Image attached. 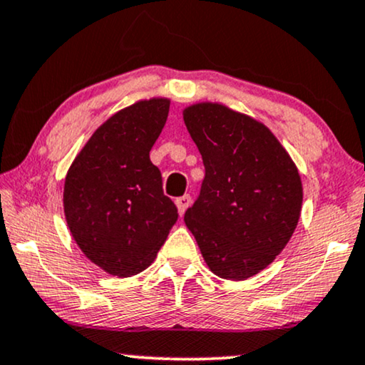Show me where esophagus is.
Returning <instances> with one entry per match:
<instances>
[{"mask_svg":"<svg viewBox=\"0 0 365 365\" xmlns=\"http://www.w3.org/2000/svg\"><path fill=\"white\" fill-rule=\"evenodd\" d=\"M175 204H177V209L180 212V215H183V214H185V210L188 209V205L192 204V197L187 193V195L178 197L177 200H175Z\"/></svg>","mask_w":365,"mask_h":365,"instance_id":"1","label":"esophagus"}]
</instances>
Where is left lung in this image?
Returning <instances> with one entry per match:
<instances>
[{
	"label": "left lung",
	"mask_w": 365,
	"mask_h": 365,
	"mask_svg": "<svg viewBox=\"0 0 365 365\" xmlns=\"http://www.w3.org/2000/svg\"><path fill=\"white\" fill-rule=\"evenodd\" d=\"M205 178L185 212L210 271L241 281L259 273L297 229L303 188L293 160L256 119L202 103L183 110Z\"/></svg>",
	"instance_id": "obj_1"
}]
</instances>
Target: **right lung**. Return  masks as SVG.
Here are the masks:
<instances>
[{
  "label": "right lung",
  "instance_id": "obj_1",
  "mask_svg": "<svg viewBox=\"0 0 365 365\" xmlns=\"http://www.w3.org/2000/svg\"><path fill=\"white\" fill-rule=\"evenodd\" d=\"M168 109V99H150L119 110L96 129L66 177L72 237L94 264L119 278L146 269L178 219L150 160Z\"/></svg>",
  "mask_w": 365,
  "mask_h": 365
}]
</instances>
